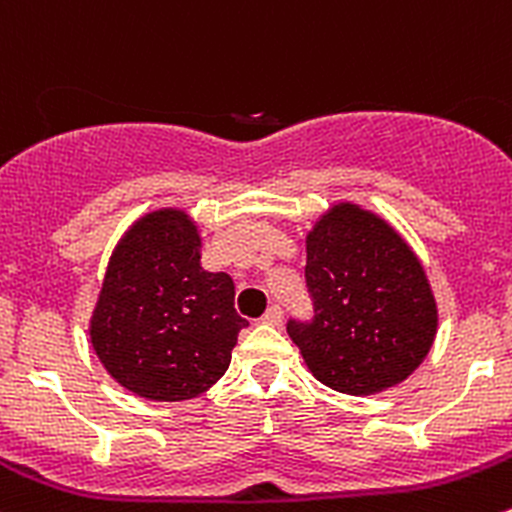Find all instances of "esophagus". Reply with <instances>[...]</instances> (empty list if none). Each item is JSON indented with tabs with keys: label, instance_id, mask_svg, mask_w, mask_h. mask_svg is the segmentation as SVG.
I'll use <instances>...</instances> for the list:
<instances>
[{
	"label": "esophagus",
	"instance_id": "1",
	"mask_svg": "<svg viewBox=\"0 0 512 512\" xmlns=\"http://www.w3.org/2000/svg\"><path fill=\"white\" fill-rule=\"evenodd\" d=\"M261 321L268 323V326H278V323L283 321L281 306H278V303H273V306H268L266 313H263V316H261Z\"/></svg>",
	"mask_w": 512,
	"mask_h": 512
}]
</instances>
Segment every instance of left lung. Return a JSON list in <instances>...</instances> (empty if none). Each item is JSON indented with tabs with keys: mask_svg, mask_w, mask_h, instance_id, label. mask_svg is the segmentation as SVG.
I'll return each mask as SVG.
<instances>
[{
	"mask_svg": "<svg viewBox=\"0 0 512 512\" xmlns=\"http://www.w3.org/2000/svg\"><path fill=\"white\" fill-rule=\"evenodd\" d=\"M306 254L313 316L288 318L286 331L313 376L351 396L406 381L438 326L411 246L371 211L338 204L308 234Z\"/></svg>",
	"mask_w": 512,
	"mask_h": 512,
	"instance_id": "obj_1",
	"label": "left lung"
}]
</instances>
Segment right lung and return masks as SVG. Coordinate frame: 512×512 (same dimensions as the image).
Instances as JSON below:
<instances>
[{
  "label": "right lung",
  "mask_w": 512,
  "mask_h": 512,
  "mask_svg": "<svg viewBox=\"0 0 512 512\" xmlns=\"http://www.w3.org/2000/svg\"><path fill=\"white\" fill-rule=\"evenodd\" d=\"M199 231L184 211H154L121 239L91 318L106 371L149 401H186L214 386L241 328L229 273L201 268Z\"/></svg>",
  "instance_id": "add662e5"
}]
</instances>
